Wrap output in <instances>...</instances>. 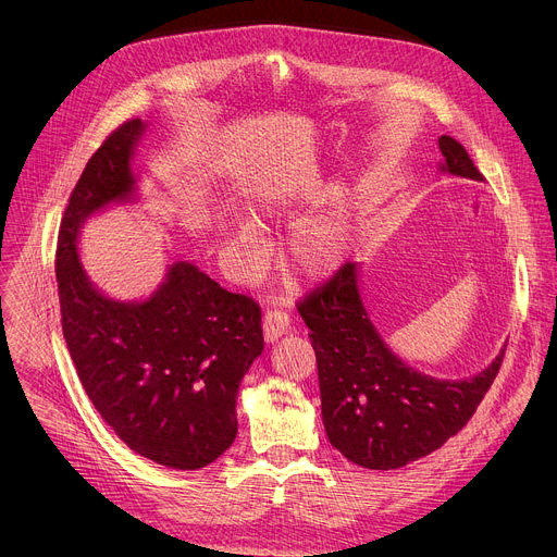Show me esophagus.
Listing matches in <instances>:
<instances>
[{
  "instance_id": "esophagus-1",
  "label": "esophagus",
  "mask_w": 557,
  "mask_h": 557,
  "mask_svg": "<svg viewBox=\"0 0 557 557\" xmlns=\"http://www.w3.org/2000/svg\"><path fill=\"white\" fill-rule=\"evenodd\" d=\"M288 326H290V317H288L284 310H280V308H269V310L264 312V324H262V329H264V339H267V342L280 339V337L288 331Z\"/></svg>"
}]
</instances>
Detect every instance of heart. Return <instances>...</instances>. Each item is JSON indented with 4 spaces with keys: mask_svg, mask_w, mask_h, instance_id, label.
Returning <instances> with one entry per match:
<instances>
[{
    "mask_svg": "<svg viewBox=\"0 0 557 557\" xmlns=\"http://www.w3.org/2000/svg\"><path fill=\"white\" fill-rule=\"evenodd\" d=\"M271 211V209H267ZM235 245L240 249V267L247 275L262 271L267 260V240L251 220L235 224ZM350 245V224L344 211L333 209L314 215L293 228L284 247L286 267L299 277L317 280L333 273Z\"/></svg>",
    "mask_w": 557,
    "mask_h": 557,
    "instance_id": "1",
    "label": "heart"
}]
</instances>
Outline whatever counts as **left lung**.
<instances>
[{
    "instance_id": "left-lung-1",
    "label": "left lung",
    "mask_w": 557,
    "mask_h": 557,
    "mask_svg": "<svg viewBox=\"0 0 557 557\" xmlns=\"http://www.w3.org/2000/svg\"><path fill=\"white\" fill-rule=\"evenodd\" d=\"M443 172L483 181L467 149L438 138ZM320 374L322 417L329 441L368 469H396L419 460L456 436L492 387L505 350L481 374L460 381L423 374L396 357L363 308L357 264L297 301Z\"/></svg>"
}]
</instances>
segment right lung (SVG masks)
<instances>
[{
	"label": "right lung",
	"mask_w": 557,
	"mask_h": 557,
	"mask_svg": "<svg viewBox=\"0 0 557 557\" xmlns=\"http://www.w3.org/2000/svg\"><path fill=\"white\" fill-rule=\"evenodd\" d=\"M143 132L140 119L119 125L70 194L57 243L61 329L86 394L116 436L158 465L200 469L237 434V387L264 348L262 310L189 262L172 264L145 301H114L90 284L78 228L132 196L129 161Z\"/></svg>",
	"instance_id": "obj_1"
}]
</instances>
